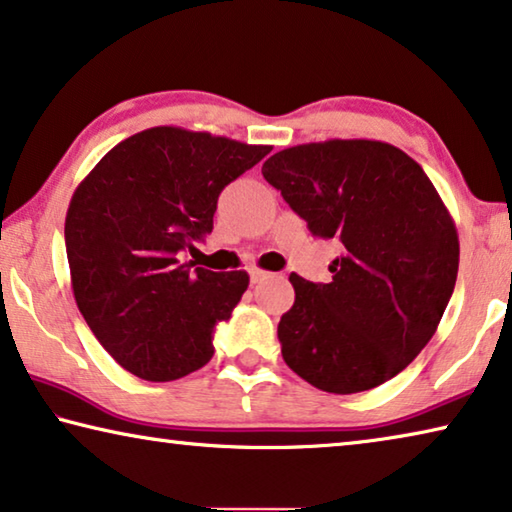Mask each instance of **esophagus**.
Listing matches in <instances>:
<instances>
[{"instance_id":"34e87169","label":"esophagus","mask_w":512,"mask_h":512,"mask_svg":"<svg viewBox=\"0 0 512 512\" xmlns=\"http://www.w3.org/2000/svg\"><path fill=\"white\" fill-rule=\"evenodd\" d=\"M271 275H273V273L259 269V266H253V269H250V280H253V282H262V280H266V278H271Z\"/></svg>"}]
</instances>
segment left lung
<instances>
[{"instance_id": "obj_1", "label": "left lung", "mask_w": 512, "mask_h": 512, "mask_svg": "<svg viewBox=\"0 0 512 512\" xmlns=\"http://www.w3.org/2000/svg\"><path fill=\"white\" fill-rule=\"evenodd\" d=\"M262 175L314 237L342 243L328 285L289 275L282 358L330 394L383 385L431 342L456 287L460 241L440 193L415 159L369 139L294 145Z\"/></svg>"}]
</instances>
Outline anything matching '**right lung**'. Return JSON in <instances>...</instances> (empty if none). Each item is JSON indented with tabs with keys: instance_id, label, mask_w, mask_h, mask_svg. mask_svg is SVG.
Segmentation results:
<instances>
[{
	"instance_id": "obj_1",
	"label": "right lung",
	"mask_w": 512,
	"mask_h": 512,
	"mask_svg": "<svg viewBox=\"0 0 512 512\" xmlns=\"http://www.w3.org/2000/svg\"><path fill=\"white\" fill-rule=\"evenodd\" d=\"M269 152L150 127L111 148L72 193V294L97 342L129 373L168 383L212 360L216 323L230 319L250 278L193 269L180 253L212 232L218 193Z\"/></svg>"
}]
</instances>
